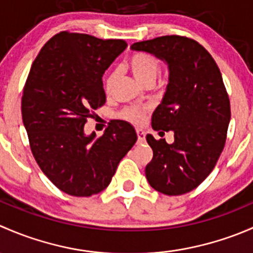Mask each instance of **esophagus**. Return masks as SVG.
<instances>
[{"instance_id":"1","label":"esophagus","mask_w":253,"mask_h":253,"mask_svg":"<svg viewBox=\"0 0 253 253\" xmlns=\"http://www.w3.org/2000/svg\"><path fill=\"white\" fill-rule=\"evenodd\" d=\"M137 136H138V143H143L145 141V132L142 128H137Z\"/></svg>"}]
</instances>
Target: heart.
Instances as JSON below:
<instances>
[{"mask_svg":"<svg viewBox=\"0 0 253 253\" xmlns=\"http://www.w3.org/2000/svg\"><path fill=\"white\" fill-rule=\"evenodd\" d=\"M128 67L132 71L137 81L145 84L149 81H155L160 72V61L157 56L149 52H136L129 57ZM116 73L111 72L105 79V89L109 90L111 88L112 83ZM145 114V109L138 108V106H129L120 112V117L126 121L138 124L143 120Z\"/></svg>","mask_w":253,"mask_h":253,"instance_id":"obj_1","label":"heart"}]
</instances>
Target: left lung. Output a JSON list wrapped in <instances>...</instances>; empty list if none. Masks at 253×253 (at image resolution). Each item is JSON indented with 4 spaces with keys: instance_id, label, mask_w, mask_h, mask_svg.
<instances>
[{
    "instance_id": "8db88e82",
    "label": "left lung",
    "mask_w": 253,
    "mask_h": 253,
    "mask_svg": "<svg viewBox=\"0 0 253 253\" xmlns=\"http://www.w3.org/2000/svg\"><path fill=\"white\" fill-rule=\"evenodd\" d=\"M131 48L153 53L169 68V83L153 112L152 127L174 132V143L147 134L153 159L145 176L158 192L183 195L206 180L225 145L231 112L220 70L202 45L180 35L134 42Z\"/></svg>"
}]
</instances>
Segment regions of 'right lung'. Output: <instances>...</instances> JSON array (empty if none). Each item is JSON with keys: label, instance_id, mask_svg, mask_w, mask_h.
Returning <instances> with one entry per match:
<instances>
[{"label": "right lung", "instance_id": "obj_1", "mask_svg": "<svg viewBox=\"0 0 253 253\" xmlns=\"http://www.w3.org/2000/svg\"><path fill=\"white\" fill-rule=\"evenodd\" d=\"M127 46L61 32L33 62L22 96L30 149L42 171L65 193L89 197L105 190L137 141L133 126L115 120L101 137L84 133L91 111L105 104L103 75Z\"/></svg>", "mask_w": 253, "mask_h": 253}]
</instances>
